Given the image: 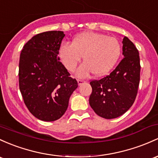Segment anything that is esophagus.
<instances>
[{
  "label": "esophagus",
  "mask_w": 158,
  "mask_h": 158,
  "mask_svg": "<svg viewBox=\"0 0 158 158\" xmlns=\"http://www.w3.org/2000/svg\"><path fill=\"white\" fill-rule=\"evenodd\" d=\"M86 81H84V80H77V84H78V85H81L82 84H84V83H85Z\"/></svg>",
  "instance_id": "1"
}]
</instances>
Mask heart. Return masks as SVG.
I'll return each mask as SVG.
<instances>
[{
	"label": "heart",
	"mask_w": 158,
	"mask_h": 158,
	"mask_svg": "<svg viewBox=\"0 0 158 158\" xmlns=\"http://www.w3.org/2000/svg\"><path fill=\"white\" fill-rule=\"evenodd\" d=\"M121 53L119 40L96 32L77 35L72 44H64L59 49V57L68 71L73 72L83 56L84 63L77 75L85 77L91 72L96 76L106 74L115 65Z\"/></svg>",
	"instance_id": "1"
}]
</instances>
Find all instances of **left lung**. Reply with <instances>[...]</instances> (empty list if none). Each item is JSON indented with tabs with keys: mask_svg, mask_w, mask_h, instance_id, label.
<instances>
[{
	"mask_svg": "<svg viewBox=\"0 0 158 158\" xmlns=\"http://www.w3.org/2000/svg\"><path fill=\"white\" fill-rule=\"evenodd\" d=\"M123 58L108 75L90 81L89 102L96 114L106 119L121 116L133 106L140 81L139 51L127 37L123 39Z\"/></svg>",
	"mask_w": 158,
	"mask_h": 158,
	"instance_id": "8db88e82",
	"label": "left lung"
}]
</instances>
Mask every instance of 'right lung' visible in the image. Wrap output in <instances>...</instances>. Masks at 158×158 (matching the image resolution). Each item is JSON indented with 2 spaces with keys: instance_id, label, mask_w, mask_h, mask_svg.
Wrapping results in <instances>:
<instances>
[{
  "instance_id": "1",
  "label": "right lung",
  "mask_w": 158,
  "mask_h": 158,
  "mask_svg": "<svg viewBox=\"0 0 158 158\" xmlns=\"http://www.w3.org/2000/svg\"><path fill=\"white\" fill-rule=\"evenodd\" d=\"M64 37L61 31L38 34L25 44L20 54V92L28 111L44 121L59 119L78 86L59 61V50Z\"/></svg>"
}]
</instances>
